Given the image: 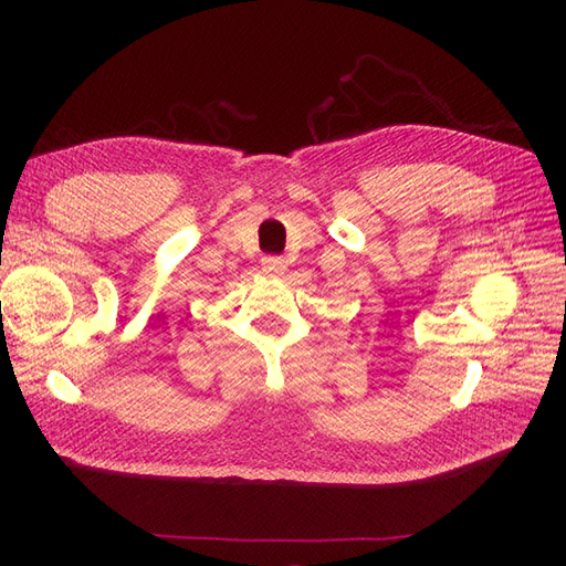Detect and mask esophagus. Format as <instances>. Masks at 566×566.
Here are the masks:
<instances>
[{"instance_id":"esophagus-1","label":"esophagus","mask_w":566,"mask_h":566,"mask_svg":"<svg viewBox=\"0 0 566 566\" xmlns=\"http://www.w3.org/2000/svg\"><path fill=\"white\" fill-rule=\"evenodd\" d=\"M262 269H264L266 273H271V276H281V273H285L287 264H285L283 256H264V260H262Z\"/></svg>"}]
</instances>
